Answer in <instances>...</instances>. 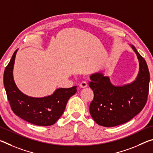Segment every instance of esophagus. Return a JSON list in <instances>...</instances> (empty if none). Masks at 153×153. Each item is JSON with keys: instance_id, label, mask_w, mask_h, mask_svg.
<instances>
[{"instance_id": "1", "label": "esophagus", "mask_w": 153, "mask_h": 153, "mask_svg": "<svg viewBox=\"0 0 153 153\" xmlns=\"http://www.w3.org/2000/svg\"><path fill=\"white\" fill-rule=\"evenodd\" d=\"M79 86H80V88H84L87 87V86H88V84H87V82H85V81H83V82H82L81 83H80Z\"/></svg>"}]
</instances>
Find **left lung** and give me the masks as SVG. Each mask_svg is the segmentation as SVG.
<instances>
[{"instance_id":"obj_1","label":"left lung","mask_w":153,"mask_h":153,"mask_svg":"<svg viewBox=\"0 0 153 153\" xmlns=\"http://www.w3.org/2000/svg\"><path fill=\"white\" fill-rule=\"evenodd\" d=\"M140 69L136 79L131 84L115 86L102 73L90 76L89 86L94 92L90 113L98 125L114 127L131 120L144 107L148 98L150 74L144 59L136 48Z\"/></svg>"}]
</instances>
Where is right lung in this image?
I'll list each match as a JSON object with an SVG mask.
<instances>
[{"instance_id":"1","label":"right lung","mask_w":153,"mask_h":153,"mask_svg":"<svg viewBox=\"0 0 153 153\" xmlns=\"http://www.w3.org/2000/svg\"><path fill=\"white\" fill-rule=\"evenodd\" d=\"M16 50L4 71V86L12 111L15 115L30 123L48 126L56 123L65 108L69 98L76 94L77 86L59 88L51 96L33 98L17 88L13 77V68Z\"/></svg>"}]
</instances>
